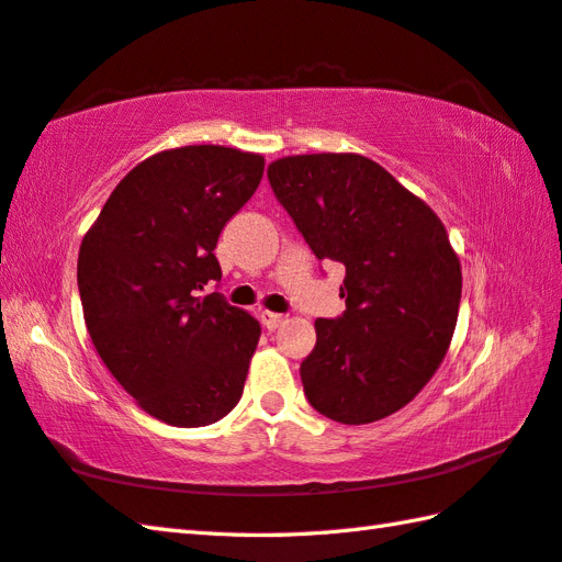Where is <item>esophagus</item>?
I'll return each mask as SVG.
<instances>
[{"label": "esophagus", "mask_w": 562, "mask_h": 562, "mask_svg": "<svg viewBox=\"0 0 562 562\" xmlns=\"http://www.w3.org/2000/svg\"><path fill=\"white\" fill-rule=\"evenodd\" d=\"M260 324L266 326L268 330H274V328H280L284 324V316L282 314H274V312H268V308H262V312H260Z\"/></svg>", "instance_id": "obj_1"}]
</instances>
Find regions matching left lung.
<instances>
[{"mask_svg": "<svg viewBox=\"0 0 562 562\" xmlns=\"http://www.w3.org/2000/svg\"><path fill=\"white\" fill-rule=\"evenodd\" d=\"M268 181L314 256L345 266V312L316 318V348L300 369L308 403L342 425L401 411L457 328L461 266L445 224L360 154L284 157Z\"/></svg>", "mask_w": 562, "mask_h": 562, "instance_id": "1", "label": "left lung"}]
</instances>
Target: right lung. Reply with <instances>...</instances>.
Masks as SVG:
<instances>
[{
    "label": "right lung",
    "instance_id": "right-lung-1",
    "mask_svg": "<svg viewBox=\"0 0 562 562\" xmlns=\"http://www.w3.org/2000/svg\"><path fill=\"white\" fill-rule=\"evenodd\" d=\"M262 169L260 154L232 147L159 151L115 186L81 241L77 284L93 348L161 423L212 425L244 393L258 321L202 292L222 280L217 238Z\"/></svg>",
    "mask_w": 562,
    "mask_h": 562
}]
</instances>
